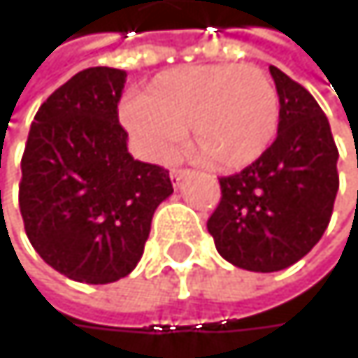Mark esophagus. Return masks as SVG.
Segmentation results:
<instances>
[{
	"instance_id": "esophagus-1",
	"label": "esophagus",
	"mask_w": 358,
	"mask_h": 358,
	"mask_svg": "<svg viewBox=\"0 0 358 358\" xmlns=\"http://www.w3.org/2000/svg\"><path fill=\"white\" fill-rule=\"evenodd\" d=\"M188 174H190V170H182V168H178V170H172V174H170L172 184H174V186H180V182L186 178Z\"/></svg>"
}]
</instances>
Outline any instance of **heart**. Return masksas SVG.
I'll use <instances>...</instances> for the list:
<instances>
[{"label":"heart","instance_id":"1","mask_svg":"<svg viewBox=\"0 0 358 358\" xmlns=\"http://www.w3.org/2000/svg\"><path fill=\"white\" fill-rule=\"evenodd\" d=\"M122 120L157 159H168L190 130L194 155L213 170L232 172L273 145L280 93L257 66H184L157 74L141 99L124 106Z\"/></svg>","mask_w":358,"mask_h":358}]
</instances>
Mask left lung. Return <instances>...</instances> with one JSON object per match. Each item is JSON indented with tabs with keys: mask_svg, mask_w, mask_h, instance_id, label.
<instances>
[{
	"mask_svg": "<svg viewBox=\"0 0 358 358\" xmlns=\"http://www.w3.org/2000/svg\"><path fill=\"white\" fill-rule=\"evenodd\" d=\"M280 93L273 145L243 172L220 178L222 199L207 222L217 252L249 271H280L323 236L336 192L338 149L313 95L269 66Z\"/></svg>",
	"mask_w": 358,
	"mask_h": 358,
	"instance_id": "obj_1",
	"label": "left lung"
}]
</instances>
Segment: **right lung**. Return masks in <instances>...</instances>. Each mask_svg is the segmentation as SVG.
<instances>
[{
	"mask_svg": "<svg viewBox=\"0 0 358 358\" xmlns=\"http://www.w3.org/2000/svg\"><path fill=\"white\" fill-rule=\"evenodd\" d=\"M126 72L87 68L53 91L31 124L20 213L41 259L74 282L109 284L143 257L170 172L134 159L117 122Z\"/></svg>",
	"mask_w": 358,
	"mask_h": 358,
	"instance_id": "add662e5",
	"label": "right lung"
}]
</instances>
